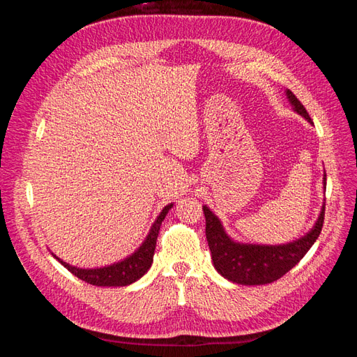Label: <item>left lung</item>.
I'll return each instance as SVG.
<instances>
[{"label": "left lung", "instance_id": "8db88e82", "mask_svg": "<svg viewBox=\"0 0 357 357\" xmlns=\"http://www.w3.org/2000/svg\"><path fill=\"white\" fill-rule=\"evenodd\" d=\"M286 98L291 110L304 117L308 123L314 125L305 107L289 89H286ZM323 190H326V172H323ZM202 210L205 215V235L215 271L229 282L244 286L273 283L290 271L316 243L325 219L323 202L316 223L299 238L284 244H253L231 238L218 215L207 205H204Z\"/></svg>", "mask_w": 357, "mask_h": 357}]
</instances>
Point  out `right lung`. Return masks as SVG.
Masks as SVG:
<instances>
[{
  "mask_svg": "<svg viewBox=\"0 0 357 357\" xmlns=\"http://www.w3.org/2000/svg\"><path fill=\"white\" fill-rule=\"evenodd\" d=\"M172 205H174V202H171L162 208V211L153 222L152 228H150L144 241L139 244L137 250L114 264L105 265V266H96V268H80V266L67 264L66 261L59 259L56 255L53 253L52 255L58 262H61L63 266H66L70 273H73L75 277H79L80 280H83V282L89 284L101 286V287H123V286L132 284L137 282V280L142 278L149 271V268L152 266L160 225L164 222L168 211L172 208Z\"/></svg>",
  "mask_w": 357,
  "mask_h": 357,
  "instance_id": "obj_1",
  "label": "right lung"
}]
</instances>
